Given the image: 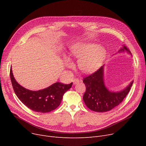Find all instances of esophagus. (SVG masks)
<instances>
[{
	"instance_id": "obj_1",
	"label": "esophagus",
	"mask_w": 146,
	"mask_h": 146,
	"mask_svg": "<svg viewBox=\"0 0 146 146\" xmlns=\"http://www.w3.org/2000/svg\"><path fill=\"white\" fill-rule=\"evenodd\" d=\"M79 82H80V81H79V80L78 79H74V80H73V81L74 85H76V84L79 83Z\"/></svg>"
}]
</instances>
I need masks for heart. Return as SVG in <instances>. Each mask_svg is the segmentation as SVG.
I'll return each instance as SVG.
<instances>
[{"instance_id":"1","label":"heart","mask_w":146,"mask_h":146,"mask_svg":"<svg viewBox=\"0 0 146 146\" xmlns=\"http://www.w3.org/2000/svg\"><path fill=\"white\" fill-rule=\"evenodd\" d=\"M71 56L79 59L78 66L82 72L90 74L101 67L106 58V50L94 42H80L73 46ZM64 61L66 67H72L73 64L69 58H64Z\"/></svg>"}]
</instances>
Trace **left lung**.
<instances>
[{
    "label": "left lung",
    "mask_w": 146,
    "mask_h": 146,
    "mask_svg": "<svg viewBox=\"0 0 146 146\" xmlns=\"http://www.w3.org/2000/svg\"><path fill=\"white\" fill-rule=\"evenodd\" d=\"M125 51L132 56L125 45H123L118 52ZM83 82L86 86L83 99L86 106L92 111L104 112L112 110L122 102L131 89L134 80L120 91L110 90L105 84L104 65L92 74L84 78Z\"/></svg>",
    "instance_id": "obj_1"
}]
</instances>
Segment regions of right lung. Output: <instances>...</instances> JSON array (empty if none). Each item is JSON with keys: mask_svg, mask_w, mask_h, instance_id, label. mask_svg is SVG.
Returning <instances> with one entry per match:
<instances>
[{"mask_svg": "<svg viewBox=\"0 0 146 146\" xmlns=\"http://www.w3.org/2000/svg\"><path fill=\"white\" fill-rule=\"evenodd\" d=\"M12 85L15 94L28 108L40 113H47L56 109L60 105L64 93L70 89L72 82L68 85L56 82L51 86L39 90H30L15 80L12 68L10 71Z\"/></svg>", "mask_w": 146, "mask_h": 146, "instance_id": "add662e5", "label": "right lung"}]
</instances>
